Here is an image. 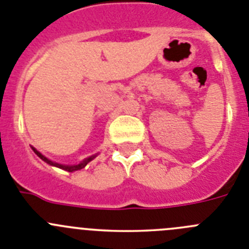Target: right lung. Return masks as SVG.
<instances>
[{
  "label": "right lung",
  "mask_w": 249,
  "mask_h": 249,
  "mask_svg": "<svg viewBox=\"0 0 249 249\" xmlns=\"http://www.w3.org/2000/svg\"><path fill=\"white\" fill-rule=\"evenodd\" d=\"M32 149H34V152H35V153H36V155L38 156V157L41 158V160H45L46 163L51 164V166H56V167H58V168H62V169H65V171H68V172H73V171H78V169L83 168V167H86V164L89 163V160H93V158H94L93 156H92V157L87 158V160H83V162H81L80 164H74V166H65V164L54 163V162H52V160H48V158H46L45 156H42V155H41V153H39V152L37 151V149H35L34 147H32Z\"/></svg>",
  "instance_id": "right-lung-1"
}]
</instances>
